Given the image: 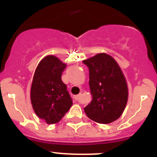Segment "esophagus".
<instances>
[{"instance_id":"1","label":"esophagus","mask_w":157,"mask_h":157,"mask_svg":"<svg viewBox=\"0 0 157 157\" xmlns=\"http://www.w3.org/2000/svg\"><path fill=\"white\" fill-rule=\"evenodd\" d=\"M80 96H81V94H78V95H76V96H75V100H78V98H79V97Z\"/></svg>"}]
</instances>
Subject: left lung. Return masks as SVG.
Listing matches in <instances>:
<instances>
[{
  "label": "left lung",
  "instance_id": "8db88e82",
  "mask_svg": "<svg viewBox=\"0 0 157 157\" xmlns=\"http://www.w3.org/2000/svg\"><path fill=\"white\" fill-rule=\"evenodd\" d=\"M89 68L92 101L85 107L93 121L107 124L120 117L127 103L128 88L117 62L106 53L83 60Z\"/></svg>",
  "mask_w": 157,
  "mask_h": 157
}]
</instances>
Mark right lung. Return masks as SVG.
I'll list each match as a JSON object with an SVG mask.
<instances>
[{"label": "right lung", "instance_id": "right-lung-1", "mask_svg": "<svg viewBox=\"0 0 157 157\" xmlns=\"http://www.w3.org/2000/svg\"><path fill=\"white\" fill-rule=\"evenodd\" d=\"M67 64L56 56L41 59L34 72L30 100L35 114L48 124L61 120L72 105V99L61 75Z\"/></svg>", "mask_w": 157, "mask_h": 157}]
</instances>
